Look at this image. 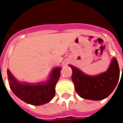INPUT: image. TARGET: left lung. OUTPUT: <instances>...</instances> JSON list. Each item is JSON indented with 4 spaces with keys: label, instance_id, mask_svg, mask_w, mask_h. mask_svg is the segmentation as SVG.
I'll return each mask as SVG.
<instances>
[{
    "label": "left lung",
    "instance_id": "left-lung-1",
    "mask_svg": "<svg viewBox=\"0 0 123 123\" xmlns=\"http://www.w3.org/2000/svg\"><path fill=\"white\" fill-rule=\"evenodd\" d=\"M71 68L75 90L79 96L85 99H104L113 91L119 79V65L115 57L111 62L108 70L97 76H89L73 67Z\"/></svg>",
    "mask_w": 123,
    "mask_h": 123
}]
</instances>
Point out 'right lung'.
I'll list each match as a JSON object with an SVG mask.
<instances>
[{
  "label": "right lung",
  "instance_id": "right-lung-1",
  "mask_svg": "<svg viewBox=\"0 0 123 123\" xmlns=\"http://www.w3.org/2000/svg\"><path fill=\"white\" fill-rule=\"evenodd\" d=\"M61 68L53 69L47 82L37 84H20L7 70L10 87L15 95L27 104L41 105L50 102L55 94V85L60 76Z\"/></svg>",
  "mask_w": 123,
  "mask_h": 123
}]
</instances>
